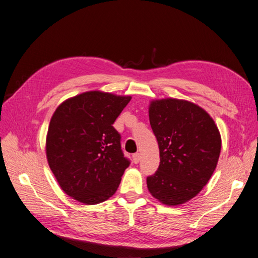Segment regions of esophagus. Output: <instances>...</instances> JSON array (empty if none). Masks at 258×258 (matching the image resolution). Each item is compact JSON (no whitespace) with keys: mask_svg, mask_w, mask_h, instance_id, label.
Instances as JSON below:
<instances>
[{"mask_svg":"<svg viewBox=\"0 0 258 258\" xmlns=\"http://www.w3.org/2000/svg\"><path fill=\"white\" fill-rule=\"evenodd\" d=\"M141 160V154L140 153H136L133 155V161L134 163H138Z\"/></svg>","mask_w":258,"mask_h":258,"instance_id":"34e87169","label":"esophagus"}]
</instances>
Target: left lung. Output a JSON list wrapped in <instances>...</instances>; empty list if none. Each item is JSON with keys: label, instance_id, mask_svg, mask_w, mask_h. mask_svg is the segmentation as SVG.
I'll list each match as a JSON object with an SVG mask.
<instances>
[{"label": "left lung", "instance_id": "1", "mask_svg": "<svg viewBox=\"0 0 258 258\" xmlns=\"http://www.w3.org/2000/svg\"><path fill=\"white\" fill-rule=\"evenodd\" d=\"M149 122L159 146L160 164L147 177L148 190L168 206L186 203L206 185L217 167L219 130L197 104L172 98L150 102Z\"/></svg>", "mask_w": 258, "mask_h": 258}]
</instances>
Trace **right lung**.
Here are the masks:
<instances>
[{"instance_id": "1", "label": "right lung", "mask_w": 258, "mask_h": 258, "mask_svg": "<svg viewBox=\"0 0 258 258\" xmlns=\"http://www.w3.org/2000/svg\"><path fill=\"white\" fill-rule=\"evenodd\" d=\"M131 99L87 91L62 102L52 115L48 163L58 185L74 200L96 205L116 192L130 160L113 123Z\"/></svg>"}]
</instances>
